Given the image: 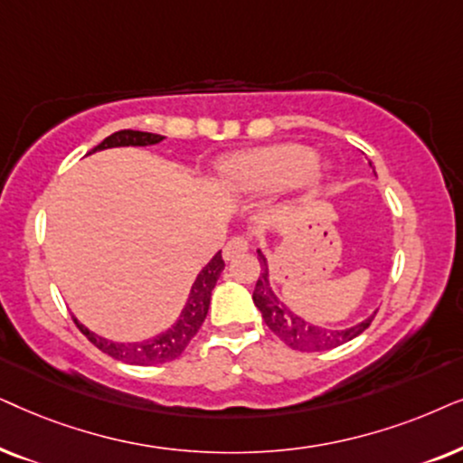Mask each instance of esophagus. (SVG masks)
<instances>
[{"label":"esophagus","mask_w":463,"mask_h":463,"mask_svg":"<svg viewBox=\"0 0 463 463\" xmlns=\"http://www.w3.org/2000/svg\"><path fill=\"white\" fill-rule=\"evenodd\" d=\"M248 250H250V239L243 235H235L224 245V258L226 260H231V258H235L237 254H243V251Z\"/></svg>","instance_id":"1"}]
</instances>
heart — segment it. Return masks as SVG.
<instances>
[{
	"instance_id": "heart-1",
	"label": "heart",
	"mask_w": 463,
	"mask_h": 463,
	"mask_svg": "<svg viewBox=\"0 0 463 463\" xmlns=\"http://www.w3.org/2000/svg\"><path fill=\"white\" fill-rule=\"evenodd\" d=\"M319 177L316 156L309 147L286 144L239 154L220 165V180L232 194L277 193L292 184Z\"/></svg>"
}]
</instances>
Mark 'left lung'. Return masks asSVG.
Returning a JSON list of instances; mask_svg holds the SVG:
<instances>
[{
  "label": "left lung",
  "mask_w": 463,
  "mask_h": 463,
  "mask_svg": "<svg viewBox=\"0 0 463 463\" xmlns=\"http://www.w3.org/2000/svg\"><path fill=\"white\" fill-rule=\"evenodd\" d=\"M258 260H260V277H258L256 288H254V305L260 309L264 324L269 326V330L281 338L289 349L296 351H328L335 347H341L351 338L362 335L368 326H371L373 317H368L366 322L354 326L347 330H332L322 328V326H313L296 316L294 311H289L286 305L273 294L269 283V267L267 258L262 256V251L258 250Z\"/></svg>",
  "instance_id": "obj_1"
}]
</instances>
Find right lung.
Instances as JSON below:
<instances>
[{
	"instance_id": "1",
	"label": "right lung",
	"mask_w": 463,
	"mask_h": 463,
	"mask_svg": "<svg viewBox=\"0 0 463 463\" xmlns=\"http://www.w3.org/2000/svg\"><path fill=\"white\" fill-rule=\"evenodd\" d=\"M163 139H165L163 135L131 131V128H127V131L112 133L97 147H92L90 152L106 150V147H120V146H152ZM222 269H224V258H222V250H220L218 254L209 260L207 267L201 270L199 277H196L194 286L190 289V298L186 307H184L180 319H177L167 332L154 336L152 341L112 343V341H106V338L92 335V332L89 328H84L78 319H73V322H76L80 332H82V335L89 338L97 349H101L103 354L112 355L114 360L127 362V364H135V366L165 364V362L175 360V357H180L184 354V349L188 347V343L193 341L203 322H205L207 311H209V300H212V289L215 286V281H218Z\"/></svg>"
}]
</instances>
